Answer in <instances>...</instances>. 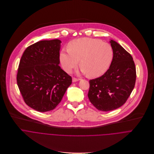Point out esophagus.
Returning <instances> with one entry per match:
<instances>
[{
  "label": "esophagus",
  "mask_w": 154,
  "mask_h": 154,
  "mask_svg": "<svg viewBox=\"0 0 154 154\" xmlns=\"http://www.w3.org/2000/svg\"><path fill=\"white\" fill-rule=\"evenodd\" d=\"M79 80V78H72V81L73 82H76V81H78Z\"/></svg>",
  "instance_id": "obj_1"
}]
</instances>
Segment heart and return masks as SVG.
Masks as SVG:
<instances>
[{
    "mask_svg": "<svg viewBox=\"0 0 154 154\" xmlns=\"http://www.w3.org/2000/svg\"><path fill=\"white\" fill-rule=\"evenodd\" d=\"M110 44L99 39L81 38L71 41L68 50L60 54V60L64 70L70 73L79 66L82 72L89 77L103 75L110 67L113 58Z\"/></svg>",
    "mask_w": 154,
    "mask_h": 154,
    "instance_id": "1",
    "label": "heart"
}]
</instances>
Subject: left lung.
<instances>
[{
    "label": "left lung",
    "instance_id": "obj_1",
    "mask_svg": "<svg viewBox=\"0 0 154 154\" xmlns=\"http://www.w3.org/2000/svg\"><path fill=\"white\" fill-rule=\"evenodd\" d=\"M113 58L101 77L89 81L88 97L97 109L107 112L123 105L131 95L136 81V68L130 53L115 41H110Z\"/></svg>",
    "mask_w": 154,
    "mask_h": 154
}]
</instances>
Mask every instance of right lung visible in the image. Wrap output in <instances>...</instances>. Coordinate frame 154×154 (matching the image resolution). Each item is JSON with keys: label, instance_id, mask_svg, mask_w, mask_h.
<instances>
[{"label": "right lung", "instance_id": "add662e5", "mask_svg": "<svg viewBox=\"0 0 154 154\" xmlns=\"http://www.w3.org/2000/svg\"><path fill=\"white\" fill-rule=\"evenodd\" d=\"M61 41H41L28 47L19 63L17 84L25 103L40 112L53 110L72 79L59 66Z\"/></svg>", "mask_w": 154, "mask_h": 154}]
</instances>
